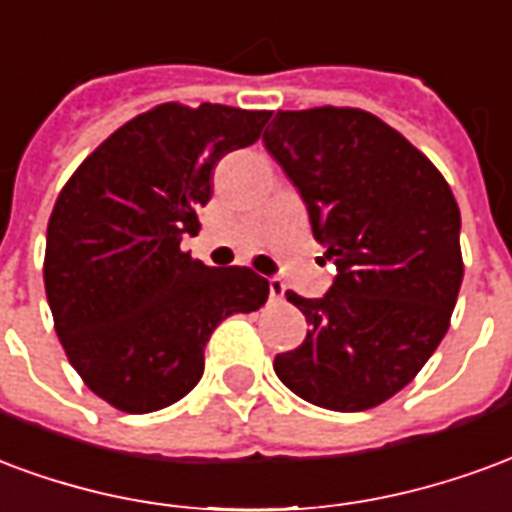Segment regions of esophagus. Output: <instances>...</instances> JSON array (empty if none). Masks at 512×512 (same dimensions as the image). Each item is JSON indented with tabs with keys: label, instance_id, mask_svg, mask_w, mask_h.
<instances>
[{
	"label": "esophagus",
	"instance_id": "34e87169",
	"mask_svg": "<svg viewBox=\"0 0 512 512\" xmlns=\"http://www.w3.org/2000/svg\"><path fill=\"white\" fill-rule=\"evenodd\" d=\"M283 297H286V283L281 278H270V300L283 302Z\"/></svg>",
	"mask_w": 512,
	"mask_h": 512
}]
</instances>
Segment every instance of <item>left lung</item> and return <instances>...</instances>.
Wrapping results in <instances>:
<instances>
[{
    "label": "left lung",
    "mask_w": 512,
    "mask_h": 512,
    "mask_svg": "<svg viewBox=\"0 0 512 512\" xmlns=\"http://www.w3.org/2000/svg\"><path fill=\"white\" fill-rule=\"evenodd\" d=\"M264 147L300 190L338 267L330 292H286L311 330L275 357L308 404L363 412L404 390L445 338L464 281L461 212L420 149L363 108L278 111Z\"/></svg>",
    "instance_id": "left-lung-1"
}]
</instances>
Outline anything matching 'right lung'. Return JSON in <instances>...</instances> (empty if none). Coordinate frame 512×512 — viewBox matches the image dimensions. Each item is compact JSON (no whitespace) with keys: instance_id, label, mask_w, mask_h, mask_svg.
I'll list each match as a JSON object with an SVG mask.
<instances>
[{"instance_id":"add662e5","label":"right lung","mask_w":512,"mask_h":512,"mask_svg":"<svg viewBox=\"0 0 512 512\" xmlns=\"http://www.w3.org/2000/svg\"><path fill=\"white\" fill-rule=\"evenodd\" d=\"M272 111L160 103L89 152L59 190L43 281L81 382L119 412L171 406L204 374V346L231 313L259 311L270 283L179 248L212 199V171L256 144Z\"/></svg>"}]
</instances>
